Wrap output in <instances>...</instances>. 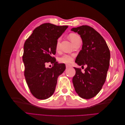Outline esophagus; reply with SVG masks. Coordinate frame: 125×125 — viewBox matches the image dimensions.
I'll return each instance as SVG.
<instances>
[{
    "instance_id": "34e87169",
    "label": "esophagus",
    "mask_w": 125,
    "mask_h": 125,
    "mask_svg": "<svg viewBox=\"0 0 125 125\" xmlns=\"http://www.w3.org/2000/svg\"><path fill=\"white\" fill-rule=\"evenodd\" d=\"M66 67L67 68H71L72 67V65H70V64L67 63V64H66Z\"/></svg>"
}]
</instances>
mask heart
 Wrapping results in <instances>:
<instances>
[{
  "label": "heart",
  "mask_w": 125,
  "mask_h": 125,
  "mask_svg": "<svg viewBox=\"0 0 125 125\" xmlns=\"http://www.w3.org/2000/svg\"><path fill=\"white\" fill-rule=\"evenodd\" d=\"M80 36L74 33H71L69 35L70 39L73 43ZM60 41V39H59L57 40V42L56 46V50H58L59 49ZM73 56L69 54H64L59 58V61L60 62H62V63H69L73 61Z\"/></svg>",
  "instance_id": "b5f03b06"
}]
</instances>
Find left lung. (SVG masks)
I'll return each instance as SVG.
<instances>
[{
    "instance_id": "8db88e82",
    "label": "left lung",
    "mask_w": 125,
    "mask_h": 125,
    "mask_svg": "<svg viewBox=\"0 0 125 125\" xmlns=\"http://www.w3.org/2000/svg\"><path fill=\"white\" fill-rule=\"evenodd\" d=\"M71 31L80 35L83 43L75 62L82 67L87 66L83 73L80 69L74 67V88L80 97L91 99L100 91L105 82L109 66L110 51L103 37L90 26L82 25L71 29Z\"/></svg>"
}]
</instances>
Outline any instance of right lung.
I'll list each match as a JSON object with an SVG mask.
<instances>
[{
	"mask_svg": "<svg viewBox=\"0 0 125 125\" xmlns=\"http://www.w3.org/2000/svg\"><path fill=\"white\" fill-rule=\"evenodd\" d=\"M68 27L44 23L34 30L25 42L22 57L24 77L30 91L37 99H47L53 94L57 78L66 69L65 63H58L52 55L56 54L57 40ZM48 62L54 64L51 69L45 66Z\"/></svg>",
	"mask_w": 125,
	"mask_h": 125,
	"instance_id": "obj_1",
	"label": "right lung"
}]
</instances>
